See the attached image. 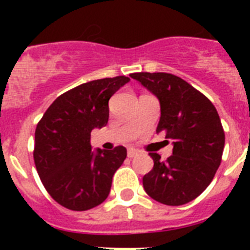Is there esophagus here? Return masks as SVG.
<instances>
[{
	"instance_id": "esophagus-1",
	"label": "esophagus",
	"mask_w": 250,
	"mask_h": 250,
	"mask_svg": "<svg viewBox=\"0 0 250 250\" xmlns=\"http://www.w3.org/2000/svg\"><path fill=\"white\" fill-rule=\"evenodd\" d=\"M137 150L136 149H133V148H129L128 149V153H127V154H128V157L129 158H133V157H136L137 156Z\"/></svg>"
}]
</instances>
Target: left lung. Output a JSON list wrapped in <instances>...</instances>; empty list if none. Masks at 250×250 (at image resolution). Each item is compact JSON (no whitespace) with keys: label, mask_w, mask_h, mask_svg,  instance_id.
<instances>
[{"label":"left lung","mask_w":250,"mask_h":250,"mask_svg":"<svg viewBox=\"0 0 250 250\" xmlns=\"http://www.w3.org/2000/svg\"><path fill=\"white\" fill-rule=\"evenodd\" d=\"M131 78L158 98L157 133L172 143L167 161L149 153L154 166L143 178L145 192L170 206L184 205L208 188L221 165L225 132L214 105L179 76L166 72H137Z\"/></svg>","instance_id":"8db88e82"}]
</instances>
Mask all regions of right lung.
I'll return each mask as SVG.
<instances>
[{
    "instance_id": "right-lung-1",
    "label": "right lung",
    "mask_w": 250,
    "mask_h": 250,
    "mask_svg": "<svg viewBox=\"0 0 250 250\" xmlns=\"http://www.w3.org/2000/svg\"><path fill=\"white\" fill-rule=\"evenodd\" d=\"M129 78L92 80L61 94L39 122L33 160L41 182L60 205L84 211L105 201L125 146L92 150L90 132L109 121V100Z\"/></svg>"
}]
</instances>
